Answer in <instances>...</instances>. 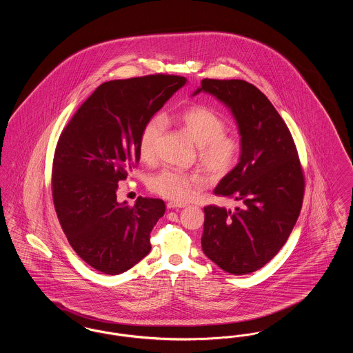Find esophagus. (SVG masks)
<instances>
[{"label": "esophagus", "mask_w": 353, "mask_h": 353, "mask_svg": "<svg viewBox=\"0 0 353 353\" xmlns=\"http://www.w3.org/2000/svg\"><path fill=\"white\" fill-rule=\"evenodd\" d=\"M185 206H186L185 203H177V202H168V203H167V208H168V210L181 209V208H185Z\"/></svg>", "instance_id": "1"}]
</instances>
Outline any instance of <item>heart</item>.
Wrapping results in <instances>:
<instances>
[{
    "mask_svg": "<svg viewBox=\"0 0 353 353\" xmlns=\"http://www.w3.org/2000/svg\"><path fill=\"white\" fill-rule=\"evenodd\" d=\"M179 120L185 132L199 147V163L210 180H221L236 167L242 143L238 137L226 134L228 123L214 110L194 105L183 111ZM167 120L157 114L148 119L139 136V154L145 163H153L159 143L165 132ZM153 193L174 202H184L200 192L203 180L197 173L177 169H163L148 180Z\"/></svg>",
    "mask_w": 353,
    "mask_h": 353,
    "instance_id": "b5f03b06",
    "label": "heart"
}]
</instances>
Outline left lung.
<instances>
[{
  "instance_id": "1",
  "label": "left lung",
  "mask_w": 353,
  "mask_h": 353,
  "mask_svg": "<svg viewBox=\"0 0 353 353\" xmlns=\"http://www.w3.org/2000/svg\"><path fill=\"white\" fill-rule=\"evenodd\" d=\"M201 91L230 108L242 143L239 163L213 190L242 206L233 212L216 205L203 208L202 250L226 272L250 274L283 248L299 217L301 160L283 119L254 84L206 78L193 95Z\"/></svg>"
}]
</instances>
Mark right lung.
<instances>
[{
    "label": "right lung",
    "mask_w": 353,
    "mask_h": 353,
    "mask_svg": "<svg viewBox=\"0 0 353 353\" xmlns=\"http://www.w3.org/2000/svg\"><path fill=\"white\" fill-rule=\"evenodd\" d=\"M186 83L154 74L101 84L59 136L51 173L52 201L68 243L108 275L131 269L151 252V232L165 213L160 199L117 200L118 183L140 160L144 123Z\"/></svg>",
    "instance_id": "add662e5"
}]
</instances>
